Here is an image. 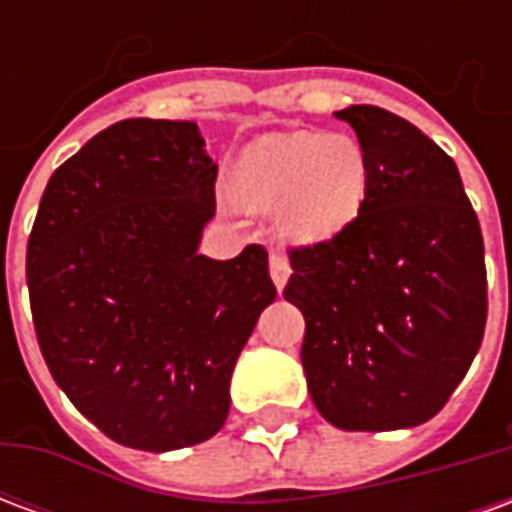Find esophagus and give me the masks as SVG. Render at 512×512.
Segmentation results:
<instances>
[{
  "mask_svg": "<svg viewBox=\"0 0 512 512\" xmlns=\"http://www.w3.org/2000/svg\"><path fill=\"white\" fill-rule=\"evenodd\" d=\"M268 268H271V279H274L277 290L285 288V285H288V279H290V263H288V260H285L282 255H271V263H268Z\"/></svg>",
  "mask_w": 512,
  "mask_h": 512,
  "instance_id": "esophagus-1",
  "label": "esophagus"
}]
</instances>
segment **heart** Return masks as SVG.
I'll return each instance as SVG.
<instances>
[{"mask_svg": "<svg viewBox=\"0 0 512 512\" xmlns=\"http://www.w3.org/2000/svg\"><path fill=\"white\" fill-rule=\"evenodd\" d=\"M367 194V150L343 131L257 136L230 172V197L244 211H277L279 235L293 246H321L348 233Z\"/></svg>", "mask_w": 512, "mask_h": 512, "instance_id": "b5f03b06", "label": "heart"}]
</instances>
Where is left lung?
<instances>
[{
  "mask_svg": "<svg viewBox=\"0 0 512 512\" xmlns=\"http://www.w3.org/2000/svg\"><path fill=\"white\" fill-rule=\"evenodd\" d=\"M334 115L365 145L370 194L348 233L290 252L307 389L334 428H414L483 343V233L455 161L417 126L378 106Z\"/></svg>",
  "mask_w": 512,
  "mask_h": 512,
  "instance_id": "obj_1",
  "label": "left lung"
}]
</instances>
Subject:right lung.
I'll return each mask as SVG.
<instances>
[{
	"instance_id": "1",
	"label": "right lung",
	"mask_w": 512,
	"mask_h": 512,
	"mask_svg": "<svg viewBox=\"0 0 512 512\" xmlns=\"http://www.w3.org/2000/svg\"><path fill=\"white\" fill-rule=\"evenodd\" d=\"M216 172L191 120L131 117L62 164L40 197L27 285L40 351L84 417L134 450L211 439L260 312L268 252L200 255Z\"/></svg>"
}]
</instances>
